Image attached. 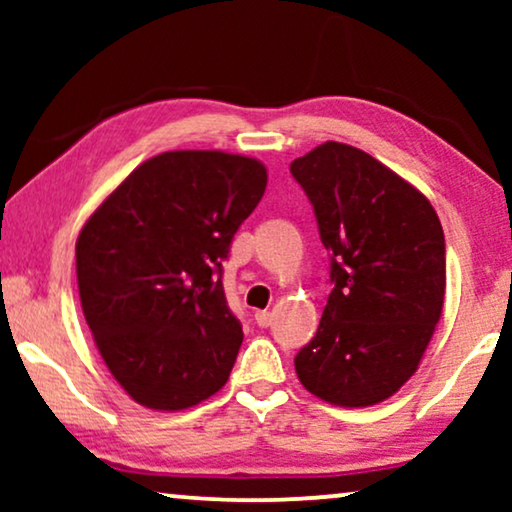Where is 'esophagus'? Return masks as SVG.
Listing matches in <instances>:
<instances>
[{
	"label": "esophagus",
	"mask_w": 512,
	"mask_h": 512,
	"mask_svg": "<svg viewBox=\"0 0 512 512\" xmlns=\"http://www.w3.org/2000/svg\"><path fill=\"white\" fill-rule=\"evenodd\" d=\"M254 319H256V324L261 326V328H268V326H272V314L270 312H256L254 314Z\"/></svg>",
	"instance_id": "34e87169"
}]
</instances>
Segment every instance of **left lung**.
Segmentation results:
<instances>
[{
  "mask_svg": "<svg viewBox=\"0 0 512 512\" xmlns=\"http://www.w3.org/2000/svg\"><path fill=\"white\" fill-rule=\"evenodd\" d=\"M331 258L317 335L296 354L307 391L366 408L415 373L445 298V235L431 202L366 151L326 142L291 163Z\"/></svg>",
  "mask_w": 512,
  "mask_h": 512,
  "instance_id": "left-lung-1",
  "label": "left lung"
}]
</instances>
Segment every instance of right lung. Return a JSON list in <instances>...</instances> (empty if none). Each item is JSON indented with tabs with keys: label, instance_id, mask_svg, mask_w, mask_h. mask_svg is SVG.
I'll return each mask as SVG.
<instances>
[{
	"label": "right lung",
	"instance_id": "1",
	"mask_svg": "<svg viewBox=\"0 0 512 512\" xmlns=\"http://www.w3.org/2000/svg\"><path fill=\"white\" fill-rule=\"evenodd\" d=\"M268 172L221 151L146 160L76 240L81 307L104 363L137 403L184 410L228 382L242 324L221 263Z\"/></svg>",
	"mask_w": 512,
	"mask_h": 512
}]
</instances>
